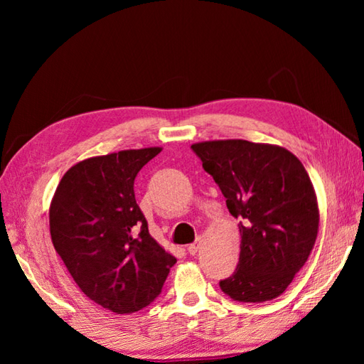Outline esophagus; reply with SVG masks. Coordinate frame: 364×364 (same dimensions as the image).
Masks as SVG:
<instances>
[{
	"instance_id": "esophagus-1",
	"label": "esophagus",
	"mask_w": 364,
	"mask_h": 364,
	"mask_svg": "<svg viewBox=\"0 0 364 364\" xmlns=\"http://www.w3.org/2000/svg\"><path fill=\"white\" fill-rule=\"evenodd\" d=\"M199 249H200V244L199 242H194V244H191L189 247H188V252L191 255H196L197 252H199Z\"/></svg>"
}]
</instances>
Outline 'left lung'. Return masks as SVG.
I'll list each match as a JSON object with an SVG mask.
<instances>
[{
    "mask_svg": "<svg viewBox=\"0 0 364 364\" xmlns=\"http://www.w3.org/2000/svg\"><path fill=\"white\" fill-rule=\"evenodd\" d=\"M239 218L241 252L220 281L232 300L262 304L286 291L316 242L319 208L304 164L286 147L245 139L191 146Z\"/></svg>",
    "mask_w": 364,
    "mask_h": 364,
    "instance_id": "obj_1",
    "label": "left lung"
}]
</instances>
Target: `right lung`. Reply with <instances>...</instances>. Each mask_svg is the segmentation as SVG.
<instances>
[{
    "instance_id": "obj_1",
    "label": "right lung",
    "mask_w": 364,
    "mask_h": 364,
    "mask_svg": "<svg viewBox=\"0 0 364 364\" xmlns=\"http://www.w3.org/2000/svg\"><path fill=\"white\" fill-rule=\"evenodd\" d=\"M162 147L85 159L65 171L49 205L54 249L86 297L130 315L151 304L176 263L154 239L134 178Z\"/></svg>"
}]
</instances>
